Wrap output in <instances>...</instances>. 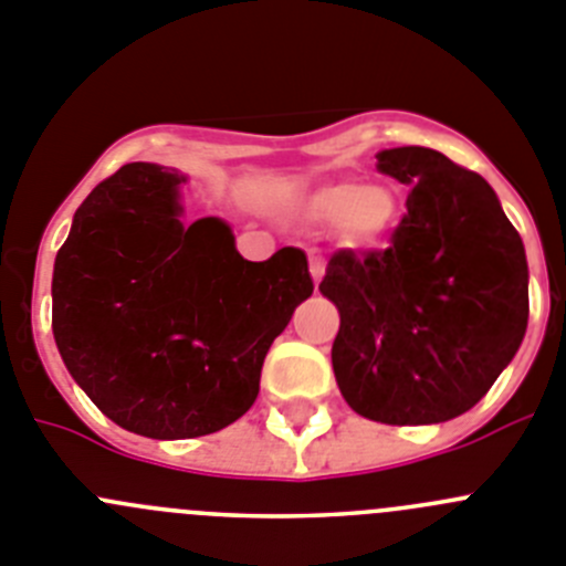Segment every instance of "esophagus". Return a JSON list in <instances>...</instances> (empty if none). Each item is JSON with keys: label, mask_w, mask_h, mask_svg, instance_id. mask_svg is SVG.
Listing matches in <instances>:
<instances>
[{"label": "esophagus", "mask_w": 566, "mask_h": 566, "mask_svg": "<svg viewBox=\"0 0 566 566\" xmlns=\"http://www.w3.org/2000/svg\"><path fill=\"white\" fill-rule=\"evenodd\" d=\"M310 273H313L315 282H321V276H324V256H321V251H310Z\"/></svg>", "instance_id": "1"}]
</instances>
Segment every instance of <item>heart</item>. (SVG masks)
<instances>
[{
	"label": "heart",
	"mask_w": 566,
	"mask_h": 566,
	"mask_svg": "<svg viewBox=\"0 0 566 566\" xmlns=\"http://www.w3.org/2000/svg\"><path fill=\"white\" fill-rule=\"evenodd\" d=\"M304 211L313 220H333L349 248H384L400 222V197L386 182L327 180L307 191Z\"/></svg>",
	"instance_id": "1"
}]
</instances>
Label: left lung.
I'll list each match as a JSON object with an SVG mask.
<instances>
[{"label": "left lung", "mask_w": 566, "mask_h": 566, "mask_svg": "<svg viewBox=\"0 0 566 566\" xmlns=\"http://www.w3.org/2000/svg\"><path fill=\"white\" fill-rule=\"evenodd\" d=\"M411 186L389 248L338 251L318 290L338 307L333 369L344 400L386 426L476 406L527 329L522 237L476 171L426 146L378 155Z\"/></svg>", "instance_id": "1"}]
</instances>
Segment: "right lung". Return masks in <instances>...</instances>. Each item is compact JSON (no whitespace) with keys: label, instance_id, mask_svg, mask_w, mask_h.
Returning a JSON list of instances; mask_svg holds the SVG:
<instances>
[{"label":"right lung","instance_id":"right-lung-1","mask_svg":"<svg viewBox=\"0 0 566 566\" xmlns=\"http://www.w3.org/2000/svg\"><path fill=\"white\" fill-rule=\"evenodd\" d=\"M180 182L157 163L120 166L81 202L53 271L70 375L112 422L151 440L245 415L273 338L313 293L298 248L248 262L217 217L182 226Z\"/></svg>","mask_w":566,"mask_h":566}]
</instances>
